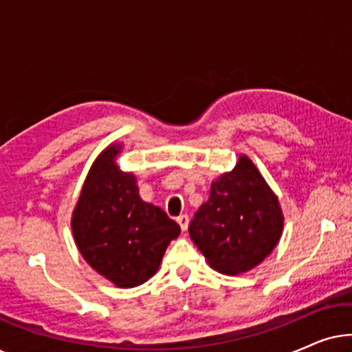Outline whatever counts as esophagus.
<instances>
[{
	"label": "esophagus",
	"instance_id": "obj_1",
	"mask_svg": "<svg viewBox=\"0 0 352 352\" xmlns=\"http://www.w3.org/2000/svg\"><path fill=\"white\" fill-rule=\"evenodd\" d=\"M177 224L181 226L182 230H187V226H189V216L187 214H179L177 216Z\"/></svg>",
	"mask_w": 352,
	"mask_h": 352
}]
</instances>
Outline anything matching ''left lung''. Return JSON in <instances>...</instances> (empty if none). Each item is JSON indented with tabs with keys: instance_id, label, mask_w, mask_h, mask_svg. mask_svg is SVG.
<instances>
[{
	"instance_id": "left-lung-1",
	"label": "left lung",
	"mask_w": 352,
	"mask_h": 352,
	"mask_svg": "<svg viewBox=\"0 0 352 352\" xmlns=\"http://www.w3.org/2000/svg\"><path fill=\"white\" fill-rule=\"evenodd\" d=\"M283 228L277 197L256 166L240 157L237 166L211 184L210 197L189 224V235L223 274L247 272L276 247Z\"/></svg>"
}]
</instances>
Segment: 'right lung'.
<instances>
[{
	"label": "right lung",
	"mask_w": 352,
	"mask_h": 352,
	"mask_svg": "<svg viewBox=\"0 0 352 352\" xmlns=\"http://www.w3.org/2000/svg\"><path fill=\"white\" fill-rule=\"evenodd\" d=\"M118 152L120 146L109 147L94 162L72 229L86 263L117 287L128 288L157 272L181 228L162 208L139 197L136 177L115 165Z\"/></svg>",
	"instance_id": "obj_1"
}]
</instances>
